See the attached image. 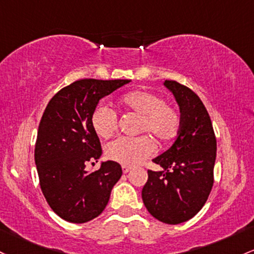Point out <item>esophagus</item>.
<instances>
[{
    "label": "esophagus",
    "mask_w": 254,
    "mask_h": 254,
    "mask_svg": "<svg viewBox=\"0 0 254 254\" xmlns=\"http://www.w3.org/2000/svg\"><path fill=\"white\" fill-rule=\"evenodd\" d=\"M122 169H123V172H124V174H127V172L131 171V166L123 165V166H122Z\"/></svg>",
    "instance_id": "34e87169"
}]
</instances>
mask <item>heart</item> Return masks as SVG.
Listing matches in <instances>:
<instances>
[{
	"label": "heart",
	"mask_w": 254,
	"mask_h": 254,
	"mask_svg": "<svg viewBox=\"0 0 254 254\" xmlns=\"http://www.w3.org/2000/svg\"><path fill=\"white\" fill-rule=\"evenodd\" d=\"M124 111L140 116L137 132H147L159 142H168L180 129V114L171 106L164 104L160 96L146 90L125 94L119 100ZM118 118L114 111L105 105H97L91 113V127L97 136L108 138L116 131ZM154 152V144L148 136L121 137L106 146V155L111 160L127 166H135L146 160Z\"/></svg>",
	"instance_id": "1"
}]
</instances>
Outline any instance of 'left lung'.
I'll use <instances>...</instances> for the list:
<instances>
[{
	"label": "left lung",
	"instance_id": "8db88e82",
	"mask_svg": "<svg viewBox=\"0 0 254 254\" xmlns=\"http://www.w3.org/2000/svg\"><path fill=\"white\" fill-rule=\"evenodd\" d=\"M164 86L171 91L180 107V130L172 146L153 159L163 170H148L142 200L158 221L180 224L193 218L211 193L217 142L200 97L175 80H165Z\"/></svg>",
	"mask_w": 254,
	"mask_h": 254
}]
</instances>
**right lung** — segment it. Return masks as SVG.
I'll return each instance as SVG.
<instances>
[{"label": "right lung", "instance_id": "1", "mask_svg": "<svg viewBox=\"0 0 254 254\" xmlns=\"http://www.w3.org/2000/svg\"><path fill=\"white\" fill-rule=\"evenodd\" d=\"M129 79H82L55 94L42 116L35 148L42 193L50 208L71 223H85L105 210L122 166L101 161L89 174L88 161L101 157L91 113L102 97L127 84Z\"/></svg>", "mask_w": 254, "mask_h": 254}]
</instances>
